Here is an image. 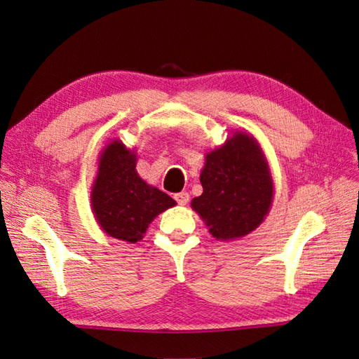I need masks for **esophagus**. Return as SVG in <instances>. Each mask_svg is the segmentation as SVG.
<instances>
[{"instance_id":"obj_1","label":"esophagus","mask_w":359,"mask_h":359,"mask_svg":"<svg viewBox=\"0 0 359 359\" xmlns=\"http://www.w3.org/2000/svg\"><path fill=\"white\" fill-rule=\"evenodd\" d=\"M189 199H190V194L187 191H181L175 194V201L178 205H187Z\"/></svg>"}]
</instances>
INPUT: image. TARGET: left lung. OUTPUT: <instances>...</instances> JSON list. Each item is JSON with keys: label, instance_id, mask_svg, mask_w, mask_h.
<instances>
[{"label": "left lung", "instance_id": "8db88e82", "mask_svg": "<svg viewBox=\"0 0 359 359\" xmlns=\"http://www.w3.org/2000/svg\"><path fill=\"white\" fill-rule=\"evenodd\" d=\"M201 184L203 193L191 206L217 240H235L255 231L273 201L266 160L245 133L233 135L206 156Z\"/></svg>", "mask_w": 359, "mask_h": 359}]
</instances>
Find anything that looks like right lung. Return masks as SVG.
I'll use <instances>...</instances> for the list:
<instances>
[{
	"mask_svg": "<svg viewBox=\"0 0 359 359\" xmlns=\"http://www.w3.org/2000/svg\"><path fill=\"white\" fill-rule=\"evenodd\" d=\"M102 229L116 240L137 243L154 217L175 205L137 175L135 154L115 140L103 151L91 193Z\"/></svg>",
	"mask_w": 359,
	"mask_h": 359,
	"instance_id": "add662e5",
	"label": "right lung"
}]
</instances>
